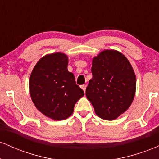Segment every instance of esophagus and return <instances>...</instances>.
<instances>
[{
    "label": "esophagus",
    "mask_w": 159,
    "mask_h": 159,
    "mask_svg": "<svg viewBox=\"0 0 159 159\" xmlns=\"http://www.w3.org/2000/svg\"><path fill=\"white\" fill-rule=\"evenodd\" d=\"M86 87H87V86H86L85 84H84V85H82L81 86V88H82V90H84V92H86Z\"/></svg>",
    "instance_id": "34e87169"
}]
</instances>
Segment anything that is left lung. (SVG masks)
<instances>
[{
    "label": "left lung",
    "mask_w": 159,
    "mask_h": 159,
    "mask_svg": "<svg viewBox=\"0 0 159 159\" xmlns=\"http://www.w3.org/2000/svg\"><path fill=\"white\" fill-rule=\"evenodd\" d=\"M91 71L87 99L100 118L116 119L130 107L135 94L136 76L130 62L121 52L107 49L93 58Z\"/></svg>",
    "instance_id": "8db88e82"
}]
</instances>
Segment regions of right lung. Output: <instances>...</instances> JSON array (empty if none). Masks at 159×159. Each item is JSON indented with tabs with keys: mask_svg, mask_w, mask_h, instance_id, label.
Returning <instances> with one entry per match:
<instances>
[{
	"mask_svg": "<svg viewBox=\"0 0 159 159\" xmlns=\"http://www.w3.org/2000/svg\"><path fill=\"white\" fill-rule=\"evenodd\" d=\"M68 57L61 52L46 54L33 69L29 79L31 99L38 111L54 120L69 117L84 93L67 69Z\"/></svg>",
	"mask_w": 159,
	"mask_h": 159,
	"instance_id": "1",
	"label": "right lung"
}]
</instances>
